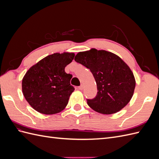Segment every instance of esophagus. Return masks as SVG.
<instances>
[{
	"label": "esophagus",
	"instance_id": "esophagus-1",
	"mask_svg": "<svg viewBox=\"0 0 159 159\" xmlns=\"http://www.w3.org/2000/svg\"><path fill=\"white\" fill-rule=\"evenodd\" d=\"M78 89H79L80 90H82V89H84V85H83L82 84H81L80 86H79V87H78Z\"/></svg>",
	"mask_w": 159,
	"mask_h": 159
}]
</instances>
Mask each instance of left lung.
Segmentation results:
<instances>
[{"label": "left lung", "mask_w": 159, "mask_h": 159, "mask_svg": "<svg viewBox=\"0 0 159 159\" xmlns=\"http://www.w3.org/2000/svg\"><path fill=\"white\" fill-rule=\"evenodd\" d=\"M75 61L90 70L98 88L89 106L99 113L110 115L125 107L132 98L135 79L132 71L121 57L105 50L95 48L80 52Z\"/></svg>", "instance_id": "1"}]
</instances>
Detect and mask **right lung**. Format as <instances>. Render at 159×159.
I'll return each instance as SVG.
<instances>
[{"instance_id":"add662e5","label":"right lung","mask_w":159,"mask_h":159,"mask_svg":"<svg viewBox=\"0 0 159 159\" xmlns=\"http://www.w3.org/2000/svg\"><path fill=\"white\" fill-rule=\"evenodd\" d=\"M74 56V53H54L27 71L22 81V93L38 112L56 114L68 105L74 88L70 84L72 75L66 74L65 68Z\"/></svg>"}]
</instances>
